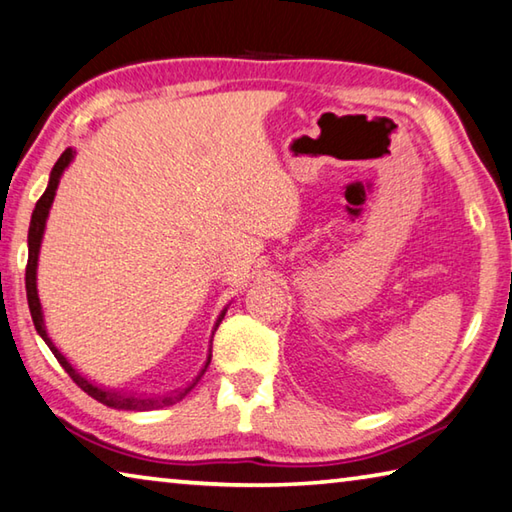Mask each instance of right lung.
Returning a JSON list of instances; mask_svg holds the SVG:
<instances>
[{
	"label": "right lung",
	"mask_w": 512,
	"mask_h": 512,
	"mask_svg": "<svg viewBox=\"0 0 512 512\" xmlns=\"http://www.w3.org/2000/svg\"><path fill=\"white\" fill-rule=\"evenodd\" d=\"M76 150L67 148L62 152L60 159L56 161V166L51 168V175H49V186L47 191L42 193V197L35 204L33 215H31V227H29V263H26V299H29V310H31V319H33V326L38 330V335L44 339V344L51 348V353L56 355V360L60 362L62 369L69 373V378L74 380L80 389H83L87 396H92L94 400L103 402V405L112 407V409H128V411H148V409H161V407H168V405H175V402L182 400L188 391H191L200 378L206 371V366L211 364V351L209 357H206V364L204 369L197 373V378L188 384L184 389H175L170 393H164V396H137V393H121V391H112V389H105V387H98V384L89 382L87 378H83L71 362L67 360L65 355H62L56 344H53V339L47 333V326H44V315H42V306H40V297H38V256H40V245H42V236H44V227H47V218H49V209L53 204V197H56V188L60 184V177L65 173V168L71 164V159H74ZM224 312L215 321L213 330H218L220 321L224 319Z\"/></svg>",
	"instance_id": "right-lung-1"
}]
</instances>
